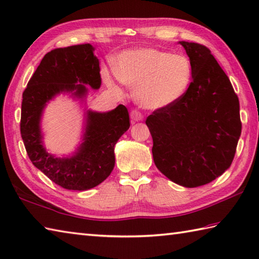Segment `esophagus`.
<instances>
[{"mask_svg":"<svg viewBox=\"0 0 259 259\" xmlns=\"http://www.w3.org/2000/svg\"><path fill=\"white\" fill-rule=\"evenodd\" d=\"M130 117L133 122H138V121H142L144 119V115L142 112H139L138 110H133L130 113Z\"/></svg>","mask_w":259,"mask_h":259,"instance_id":"obj_1","label":"esophagus"}]
</instances>
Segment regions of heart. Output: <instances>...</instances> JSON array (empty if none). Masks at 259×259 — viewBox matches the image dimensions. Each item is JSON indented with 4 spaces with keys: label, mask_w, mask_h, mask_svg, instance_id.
I'll return each mask as SVG.
<instances>
[{
    "label": "heart",
    "mask_w": 259,
    "mask_h": 259,
    "mask_svg": "<svg viewBox=\"0 0 259 259\" xmlns=\"http://www.w3.org/2000/svg\"><path fill=\"white\" fill-rule=\"evenodd\" d=\"M115 74L125 86L136 91V100L150 110L170 106L180 100L192 78L191 61L185 54H171L156 49H137L121 53L115 61ZM103 78L114 86L112 74Z\"/></svg>",
    "instance_id": "1"
}]
</instances>
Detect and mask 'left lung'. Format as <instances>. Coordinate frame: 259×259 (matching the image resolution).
I'll return each mask as SVG.
<instances>
[{"label": "left lung", "mask_w": 259, "mask_h": 259, "mask_svg": "<svg viewBox=\"0 0 259 259\" xmlns=\"http://www.w3.org/2000/svg\"><path fill=\"white\" fill-rule=\"evenodd\" d=\"M192 64V81L180 100L155 110L146 124L155 165L178 185H207L228 170L241 135L240 107L229 77L198 43L179 41Z\"/></svg>", "instance_id": "left-lung-1"}]
</instances>
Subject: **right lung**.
I'll use <instances>...</instances> for the list:
<instances>
[{"label": "right lung", "mask_w": 259, "mask_h": 259, "mask_svg": "<svg viewBox=\"0 0 259 259\" xmlns=\"http://www.w3.org/2000/svg\"><path fill=\"white\" fill-rule=\"evenodd\" d=\"M91 44L55 49L45 54L22 94L20 133L32 164L56 185L87 190L100 185L114 167V146L130 126L124 105L105 113L88 111L83 142L71 157H55L41 142L40 117L50 100L67 92L81 98L101 87L100 61ZM79 82V84L76 82Z\"/></svg>", "instance_id": "right-lung-1"}]
</instances>
